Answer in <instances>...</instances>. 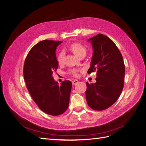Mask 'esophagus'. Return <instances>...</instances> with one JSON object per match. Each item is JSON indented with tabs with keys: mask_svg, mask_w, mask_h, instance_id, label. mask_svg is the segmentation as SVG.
<instances>
[{
	"mask_svg": "<svg viewBox=\"0 0 146 146\" xmlns=\"http://www.w3.org/2000/svg\"><path fill=\"white\" fill-rule=\"evenodd\" d=\"M78 83V80H73L72 81V84L73 85V86H75V85H76Z\"/></svg>",
	"mask_w": 146,
	"mask_h": 146,
	"instance_id": "obj_1",
	"label": "esophagus"
}]
</instances>
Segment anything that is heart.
Segmentation results:
<instances>
[{"instance_id":"heart-1","label":"heart","mask_w":146,"mask_h":146,"mask_svg":"<svg viewBox=\"0 0 146 146\" xmlns=\"http://www.w3.org/2000/svg\"><path fill=\"white\" fill-rule=\"evenodd\" d=\"M70 48L73 52V54L76 55V56L80 57L82 55H86V48L84 46L82 45V44L79 43H74L71 44ZM64 52L63 50L60 51V52L58 54L57 59L58 62L59 64H62V63L64 62ZM79 71L78 70H76V69H71L70 70L68 71V73L74 76H76L78 75V72Z\"/></svg>"}]
</instances>
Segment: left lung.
Instances as JSON below:
<instances>
[{
	"instance_id": "obj_1",
	"label": "left lung",
	"mask_w": 146,
	"mask_h": 146,
	"mask_svg": "<svg viewBox=\"0 0 146 146\" xmlns=\"http://www.w3.org/2000/svg\"><path fill=\"white\" fill-rule=\"evenodd\" d=\"M93 48L91 67L96 72V82H87L86 97L92 109L103 110L114 104L124 87L125 66L120 51L107 36L98 34L89 39Z\"/></svg>"
}]
</instances>
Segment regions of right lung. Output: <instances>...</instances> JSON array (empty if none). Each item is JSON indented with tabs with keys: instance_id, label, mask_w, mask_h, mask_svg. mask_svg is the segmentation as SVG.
<instances>
[{
	"instance_id": "obj_1",
	"label": "right lung",
	"mask_w": 146,
	"mask_h": 146,
	"mask_svg": "<svg viewBox=\"0 0 146 146\" xmlns=\"http://www.w3.org/2000/svg\"><path fill=\"white\" fill-rule=\"evenodd\" d=\"M62 42L39 41L28 53L23 66L24 80L32 98L43 112L54 116L68 109L72 87L70 80L59 86L52 76L58 69L55 50Z\"/></svg>"
}]
</instances>
